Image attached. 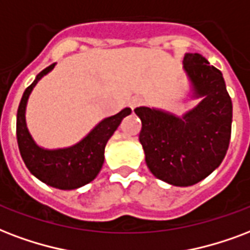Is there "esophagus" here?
Returning <instances> with one entry per match:
<instances>
[{
    "instance_id": "obj_1",
    "label": "esophagus",
    "mask_w": 250,
    "mask_h": 250,
    "mask_svg": "<svg viewBox=\"0 0 250 250\" xmlns=\"http://www.w3.org/2000/svg\"><path fill=\"white\" fill-rule=\"evenodd\" d=\"M128 104H129V107L133 110V108H136L138 106L143 104V98H142V97H138V95H136V97H132V98L129 100Z\"/></svg>"
}]
</instances>
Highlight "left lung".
Returning a JSON list of instances; mask_svg holds the SVG:
<instances>
[{"instance_id": "left-lung-1", "label": "left lung", "mask_w": 250, "mask_h": 250, "mask_svg": "<svg viewBox=\"0 0 250 250\" xmlns=\"http://www.w3.org/2000/svg\"><path fill=\"white\" fill-rule=\"evenodd\" d=\"M184 69L199 104L182 118L149 107L135 108L142 121L139 140L146 167L159 180L191 186L209 176L226 156L232 101L222 72L199 53H186Z\"/></svg>"}]
</instances>
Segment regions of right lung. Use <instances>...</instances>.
<instances>
[{
	"mask_svg": "<svg viewBox=\"0 0 250 250\" xmlns=\"http://www.w3.org/2000/svg\"><path fill=\"white\" fill-rule=\"evenodd\" d=\"M53 66L55 62L42 70L22 95L17 112V142L21 156L31 174L52 188L73 190L89 184L98 176L104 161V146L119 127L122 119L131 114V108H123L121 112L100 122L74 146L62 149L41 148L28 132L24 114L34 86L53 69Z\"/></svg>",
	"mask_w": 250,
	"mask_h": 250,
	"instance_id": "obj_1",
	"label": "right lung"
}]
</instances>
